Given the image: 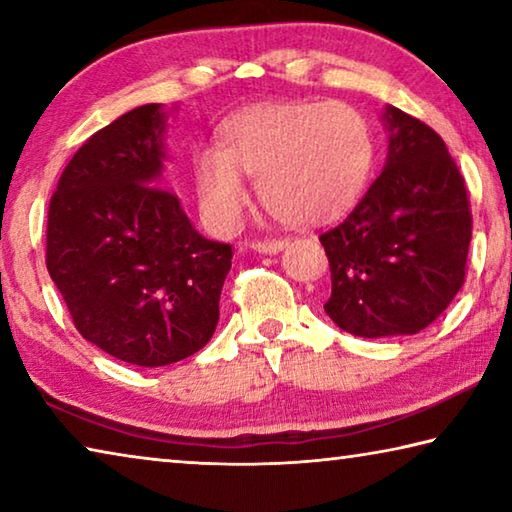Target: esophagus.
I'll return each instance as SVG.
<instances>
[{"label":"esophagus","mask_w":512,"mask_h":512,"mask_svg":"<svg viewBox=\"0 0 512 512\" xmlns=\"http://www.w3.org/2000/svg\"><path fill=\"white\" fill-rule=\"evenodd\" d=\"M284 246H287V241H282V239L253 241V244H250V248L257 250V253H262V255H277V253H280V250H282Z\"/></svg>","instance_id":"esophagus-1"}]
</instances>
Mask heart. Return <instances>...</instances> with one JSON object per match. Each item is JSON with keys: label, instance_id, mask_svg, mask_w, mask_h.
Returning <instances> with one entry per match:
<instances>
[{"label": "heart", "instance_id": "obj_1", "mask_svg": "<svg viewBox=\"0 0 512 512\" xmlns=\"http://www.w3.org/2000/svg\"><path fill=\"white\" fill-rule=\"evenodd\" d=\"M375 142L348 103H273L241 112L221 131V149L194 155V183L205 223L232 232L248 205L245 176L275 219L318 228L348 212L368 183Z\"/></svg>", "mask_w": 512, "mask_h": 512}]
</instances>
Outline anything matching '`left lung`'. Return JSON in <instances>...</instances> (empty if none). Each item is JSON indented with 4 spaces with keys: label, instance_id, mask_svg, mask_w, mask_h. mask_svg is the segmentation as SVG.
Returning <instances> with one entry per match:
<instances>
[{
    "label": "left lung",
    "instance_id": "left-lung-1",
    "mask_svg": "<svg viewBox=\"0 0 512 512\" xmlns=\"http://www.w3.org/2000/svg\"><path fill=\"white\" fill-rule=\"evenodd\" d=\"M381 121L384 169L348 219L320 235L332 271L325 311L361 339L431 325L463 287L472 239L465 183L443 137L393 106Z\"/></svg>",
    "mask_w": 512,
    "mask_h": 512
}]
</instances>
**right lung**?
<instances>
[{
	"label": "right lung",
	"instance_id": "1",
	"mask_svg": "<svg viewBox=\"0 0 512 512\" xmlns=\"http://www.w3.org/2000/svg\"><path fill=\"white\" fill-rule=\"evenodd\" d=\"M178 103H146L85 142L49 203L47 271L83 339L160 368L212 339L232 248L194 230L162 187Z\"/></svg>",
	"mask_w": 512,
	"mask_h": 512
}]
</instances>
